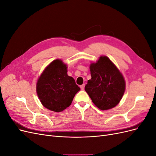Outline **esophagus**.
I'll list each match as a JSON object with an SVG mask.
<instances>
[{
    "label": "esophagus",
    "mask_w": 156,
    "mask_h": 156,
    "mask_svg": "<svg viewBox=\"0 0 156 156\" xmlns=\"http://www.w3.org/2000/svg\"><path fill=\"white\" fill-rule=\"evenodd\" d=\"M84 86H85V85H84V84H82V85L80 86V88H81V89L82 90H83L84 89Z\"/></svg>",
    "instance_id": "34e87169"
}]
</instances>
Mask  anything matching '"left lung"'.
<instances>
[{
  "mask_svg": "<svg viewBox=\"0 0 156 156\" xmlns=\"http://www.w3.org/2000/svg\"><path fill=\"white\" fill-rule=\"evenodd\" d=\"M91 79L84 89L92 102L101 110L110 109L119 104L124 95L126 83L123 75L105 56L90 66Z\"/></svg>",
  "mask_w": 156,
  "mask_h": 156,
  "instance_id": "8db88e82",
  "label": "left lung"
}]
</instances>
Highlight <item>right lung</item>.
<instances>
[{"instance_id":"obj_1","label":"right lung","mask_w":156,"mask_h":156,"mask_svg":"<svg viewBox=\"0 0 156 156\" xmlns=\"http://www.w3.org/2000/svg\"><path fill=\"white\" fill-rule=\"evenodd\" d=\"M80 88L67 74V66L56 59L48 66L37 80V96L45 108L60 112L68 107Z\"/></svg>"}]
</instances>
